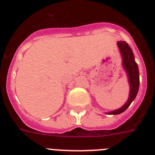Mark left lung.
Instances as JSON below:
<instances>
[{"instance_id":"1","label":"left lung","mask_w":155,"mask_h":155,"mask_svg":"<svg viewBox=\"0 0 155 155\" xmlns=\"http://www.w3.org/2000/svg\"><path fill=\"white\" fill-rule=\"evenodd\" d=\"M117 45L120 48V53L123 57V64L128 74L129 82L130 86V97L127 103L120 109L109 113V114L110 115L120 114L124 112L130 105L134 98H136L140 85L139 71H138L137 64L134 61V56L131 48L129 46L128 43L125 41H119L117 42Z\"/></svg>"}]
</instances>
